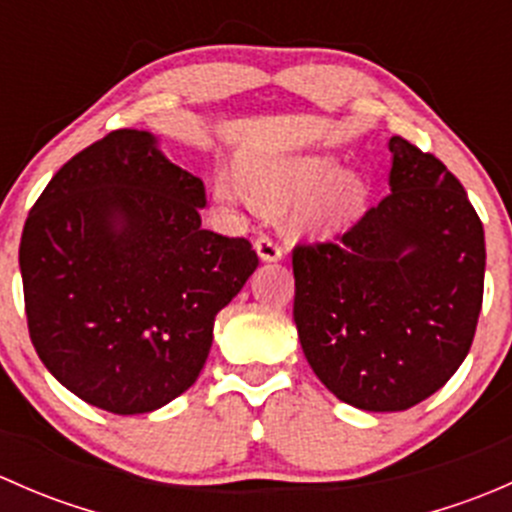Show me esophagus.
<instances>
[{"mask_svg": "<svg viewBox=\"0 0 512 512\" xmlns=\"http://www.w3.org/2000/svg\"><path fill=\"white\" fill-rule=\"evenodd\" d=\"M255 250H257V255H260L265 262H277V260H282V255H285V247H282V242L277 240L275 235H260V237H257Z\"/></svg>", "mask_w": 512, "mask_h": 512, "instance_id": "34e87169", "label": "esophagus"}]
</instances>
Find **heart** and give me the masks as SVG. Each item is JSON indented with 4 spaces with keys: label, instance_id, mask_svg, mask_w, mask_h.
<instances>
[{
    "label": "heart",
    "instance_id": "heart-1",
    "mask_svg": "<svg viewBox=\"0 0 512 512\" xmlns=\"http://www.w3.org/2000/svg\"><path fill=\"white\" fill-rule=\"evenodd\" d=\"M240 180L215 175V198L227 208L255 200L262 208H282L294 200H308L299 208V230H334L352 223L366 203V183L356 173H342L332 156H299L280 160H247Z\"/></svg>",
    "mask_w": 512,
    "mask_h": 512
}]
</instances>
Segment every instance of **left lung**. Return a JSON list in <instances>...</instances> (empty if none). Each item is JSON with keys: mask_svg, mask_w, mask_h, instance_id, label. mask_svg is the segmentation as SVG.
I'll list each match as a JSON object with an SVG mask.
<instances>
[{"mask_svg": "<svg viewBox=\"0 0 512 512\" xmlns=\"http://www.w3.org/2000/svg\"><path fill=\"white\" fill-rule=\"evenodd\" d=\"M391 193L344 235L292 250L294 324L324 386L364 411H406L466 359L483 304V223L456 175L389 141Z\"/></svg>", "mask_w": 512, "mask_h": 512, "instance_id": "obj_1", "label": "left lung"}]
</instances>
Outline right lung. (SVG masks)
<instances>
[{
  "instance_id": "1",
  "label": "right lung",
  "mask_w": 512,
  "mask_h": 512,
  "mask_svg": "<svg viewBox=\"0 0 512 512\" xmlns=\"http://www.w3.org/2000/svg\"><path fill=\"white\" fill-rule=\"evenodd\" d=\"M203 205V180L121 128L61 165L29 210V337L86 404L148 414L198 379L215 317L260 265L250 240L200 227Z\"/></svg>"
}]
</instances>
